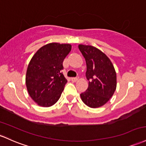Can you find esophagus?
Returning <instances> with one entry per match:
<instances>
[{
    "label": "esophagus",
    "instance_id": "34e87169",
    "mask_svg": "<svg viewBox=\"0 0 146 146\" xmlns=\"http://www.w3.org/2000/svg\"><path fill=\"white\" fill-rule=\"evenodd\" d=\"M71 80L72 82H77L78 80V78H71Z\"/></svg>",
    "mask_w": 146,
    "mask_h": 146
}]
</instances>
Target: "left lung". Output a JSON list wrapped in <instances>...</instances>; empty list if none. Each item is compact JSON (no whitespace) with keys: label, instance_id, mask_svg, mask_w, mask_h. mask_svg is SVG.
Instances as JSON below:
<instances>
[{"label":"left lung","instance_id":"8db88e82","mask_svg":"<svg viewBox=\"0 0 146 146\" xmlns=\"http://www.w3.org/2000/svg\"><path fill=\"white\" fill-rule=\"evenodd\" d=\"M80 50L85 58L86 77L89 80L86 91L80 94L83 102L91 108L103 106L116 89V73L111 60L97 48L80 44Z\"/></svg>","mask_w":146,"mask_h":146}]
</instances>
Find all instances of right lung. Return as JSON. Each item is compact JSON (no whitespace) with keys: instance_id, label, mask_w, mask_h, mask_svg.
I'll return each mask as SVG.
<instances>
[{"instance_id":"add662e5","label":"right lung","mask_w":146,"mask_h":146,"mask_svg":"<svg viewBox=\"0 0 146 146\" xmlns=\"http://www.w3.org/2000/svg\"><path fill=\"white\" fill-rule=\"evenodd\" d=\"M71 50L69 44L50 43L38 50L27 68L28 92L38 105L48 107L60 99L67 80L62 73L63 62Z\"/></svg>"}]
</instances>
